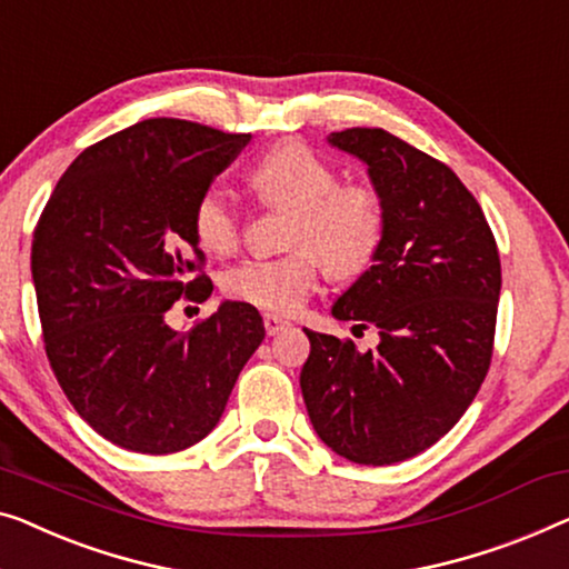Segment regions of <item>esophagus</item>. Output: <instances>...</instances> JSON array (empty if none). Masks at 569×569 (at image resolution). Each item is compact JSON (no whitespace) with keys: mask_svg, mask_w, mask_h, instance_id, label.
<instances>
[{"mask_svg":"<svg viewBox=\"0 0 569 569\" xmlns=\"http://www.w3.org/2000/svg\"><path fill=\"white\" fill-rule=\"evenodd\" d=\"M287 326H290V320H284L282 316H274V312H264V328L269 336H277L279 331H284Z\"/></svg>","mask_w":569,"mask_h":569,"instance_id":"esophagus-1","label":"esophagus"}]
</instances>
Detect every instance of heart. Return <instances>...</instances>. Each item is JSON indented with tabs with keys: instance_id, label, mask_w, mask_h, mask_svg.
Wrapping results in <instances>:
<instances>
[{
	"instance_id": "b5f03b06",
	"label": "heart",
	"mask_w": 569,
	"mask_h": 569,
	"mask_svg": "<svg viewBox=\"0 0 569 569\" xmlns=\"http://www.w3.org/2000/svg\"><path fill=\"white\" fill-rule=\"evenodd\" d=\"M249 182L261 197L292 210L284 257H251L223 274V290L253 308L292 312L316 290L320 267L346 279L372 267L382 249L387 210L372 184H341L339 171L305 143H282L257 159ZM197 241L228 253L241 238V216L223 187H208L192 210Z\"/></svg>"
}]
</instances>
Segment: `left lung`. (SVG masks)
Returning <instances> with one entry per match:
<instances>
[{
    "label": "left lung",
    "instance_id": "obj_1",
    "mask_svg": "<svg viewBox=\"0 0 569 569\" xmlns=\"http://www.w3.org/2000/svg\"><path fill=\"white\" fill-rule=\"evenodd\" d=\"M328 143L367 163L387 230L333 318L375 326L377 349L316 333L300 387L310 423L336 455L395 465L451 431L490 369L500 298L496 238L447 163L382 128H349Z\"/></svg>",
    "mask_w": 569,
    "mask_h": 569
}]
</instances>
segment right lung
<instances>
[{
  "label": "right lung",
  "instance_id": "right-lung-1",
  "mask_svg": "<svg viewBox=\"0 0 569 569\" xmlns=\"http://www.w3.org/2000/svg\"><path fill=\"white\" fill-rule=\"evenodd\" d=\"M251 141L177 118L136 122L81 151L32 233L46 353L73 410L107 441L171 455L223 416L246 361L264 341L249 302L179 333L167 310L202 302L197 197Z\"/></svg>",
  "mask_w": 569,
  "mask_h": 569
}]
</instances>
